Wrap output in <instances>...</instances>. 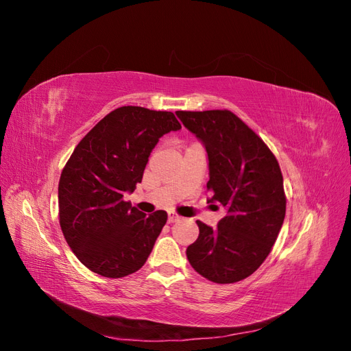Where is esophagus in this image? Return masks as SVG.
<instances>
[{
  "instance_id": "esophagus-1",
  "label": "esophagus",
  "mask_w": 351,
  "mask_h": 351,
  "mask_svg": "<svg viewBox=\"0 0 351 351\" xmlns=\"http://www.w3.org/2000/svg\"><path fill=\"white\" fill-rule=\"evenodd\" d=\"M177 221H180V217L176 214V212L169 210L168 212V222H169V224H171V222H177Z\"/></svg>"
}]
</instances>
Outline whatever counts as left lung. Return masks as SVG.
<instances>
[{"label":"left lung","mask_w":351,"mask_h":351,"mask_svg":"<svg viewBox=\"0 0 351 351\" xmlns=\"http://www.w3.org/2000/svg\"><path fill=\"white\" fill-rule=\"evenodd\" d=\"M176 114L205 145L206 187L212 193L208 202L226 209L215 228L197 221L199 237L187 247V259L212 282L241 281L267 259L282 227L287 202L278 161L261 137L228 110Z\"/></svg>","instance_id":"1"}]
</instances>
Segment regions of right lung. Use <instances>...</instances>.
I'll list each match as a JSON object with an SVG mask.
<instances>
[{
  "label": "right lung",
  "instance_id": "obj_1",
  "mask_svg": "<svg viewBox=\"0 0 351 351\" xmlns=\"http://www.w3.org/2000/svg\"><path fill=\"white\" fill-rule=\"evenodd\" d=\"M180 129L173 112L129 105L105 115L73 151L58 183L60 226L92 272L121 278L145 265L167 212L142 214L123 196L142 182L159 137Z\"/></svg>",
  "mask_w": 351,
  "mask_h": 351
}]
</instances>
